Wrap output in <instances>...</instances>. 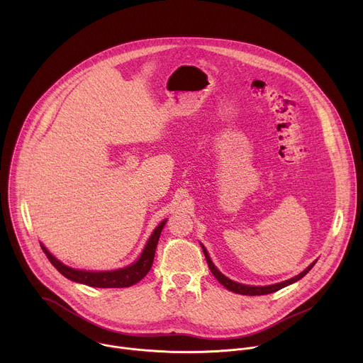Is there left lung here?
<instances>
[{"mask_svg": "<svg viewBox=\"0 0 363 363\" xmlns=\"http://www.w3.org/2000/svg\"><path fill=\"white\" fill-rule=\"evenodd\" d=\"M202 251H203V254H205L206 263H208V267H210L211 273L214 274V277H216L227 290H230V291H233V293H237V294H244V296H263V294L274 293V291H277V290H280V289H283V287H286V286H289V284H291V283L300 280L301 277H304V276L310 272V269H312V267L315 266V263L310 264L304 272H301V273L297 274L296 277H293V279H290V280H286V281H281V283H277V284H272V286H245V284L235 283V281L227 279L224 274H221V273L217 270V267L213 264L208 252H206V250H205L203 247H202Z\"/></svg>", "mask_w": 363, "mask_h": 363, "instance_id": "8db88e82", "label": "left lung"}]
</instances>
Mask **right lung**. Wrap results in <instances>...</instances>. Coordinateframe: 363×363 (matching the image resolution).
<instances>
[{
  "instance_id": "obj_1",
  "label": "right lung",
  "mask_w": 363,
  "mask_h": 363,
  "mask_svg": "<svg viewBox=\"0 0 363 363\" xmlns=\"http://www.w3.org/2000/svg\"><path fill=\"white\" fill-rule=\"evenodd\" d=\"M165 223L167 221H162L157 227V230L153 231V234L150 235L149 241L146 242V247L136 263H133L125 269H119V270H113V272L74 270V269L67 267L63 263H60L56 257H53L47 251V248L43 244H40V245L50 260V263L53 264L69 280H73V281H77V283H82V284H86L90 287H101V289L129 287V286H133L138 281H140L150 270L152 263H153V257H155V250H157L158 240L161 237V231H162Z\"/></svg>"
}]
</instances>
